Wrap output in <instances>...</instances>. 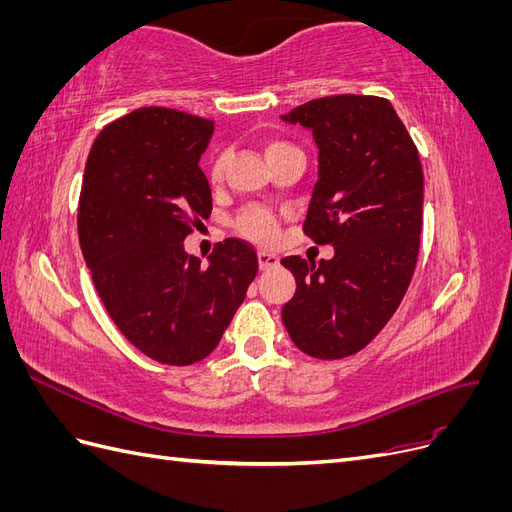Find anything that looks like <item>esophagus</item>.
Instances as JSON below:
<instances>
[{
  "instance_id": "obj_1",
  "label": "esophagus",
  "mask_w": 512,
  "mask_h": 512,
  "mask_svg": "<svg viewBox=\"0 0 512 512\" xmlns=\"http://www.w3.org/2000/svg\"><path fill=\"white\" fill-rule=\"evenodd\" d=\"M258 265H260L262 271L273 269V267L280 265V256L271 254V252H265V250H260V252H258Z\"/></svg>"
}]
</instances>
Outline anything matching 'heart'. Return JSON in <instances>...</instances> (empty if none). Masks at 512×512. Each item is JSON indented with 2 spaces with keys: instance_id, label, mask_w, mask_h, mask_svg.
Listing matches in <instances>:
<instances>
[{
  "instance_id": "heart-1",
  "label": "heart",
  "mask_w": 512,
  "mask_h": 512,
  "mask_svg": "<svg viewBox=\"0 0 512 512\" xmlns=\"http://www.w3.org/2000/svg\"><path fill=\"white\" fill-rule=\"evenodd\" d=\"M288 149H294V147H290L288 143H282V141H269L265 145V156L269 158V156H273V153H282ZM224 170H226V153L218 151L209 166V183L220 185L224 179ZM237 228L243 237H250L258 243H271L277 237V218L267 209L250 207L239 215Z\"/></svg>"
}]
</instances>
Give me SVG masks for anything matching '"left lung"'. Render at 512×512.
Returning a JSON list of instances; mask_svg holds the SVG:
<instances>
[{
    "label": "left lung",
    "instance_id": "1",
    "mask_svg": "<svg viewBox=\"0 0 512 512\" xmlns=\"http://www.w3.org/2000/svg\"><path fill=\"white\" fill-rule=\"evenodd\" d=\"M312 130L318 181L303 222L331 260L286 256L297 280L284 327L314 359L356 354L391 320L410 286L423 230V168L389 100L318 98L282 115Z\"/></svg>",
    "mask_w": 512,
    "mask_h": 512
}]
</instances>
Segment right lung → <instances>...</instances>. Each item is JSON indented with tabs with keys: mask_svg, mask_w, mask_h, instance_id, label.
<instances>
[{
	"mask_svg": "<svg viewBox=\"0 0 512 512\" xmlns=\"http://www.w3.org/2000/svg\"><path fill=\"white\" fill-rule=\"evenodd\" d=\"M213 121L145 106L98 134L85 164L79 241L117 329L164 365L203 361L258 273L250 243L226 239L209 265L183 241L211 213L198 162Z\"/></svg>",
	"mask_w": 512,
	"mask_h": 512,
	"instance_id": "right-lung-1",
	"label": "right lung"
}]
</instances>
